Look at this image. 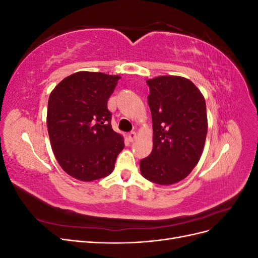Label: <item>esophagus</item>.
<instances>
[{
	"mask_svg": "<svg viewBox=\"0 0 258 258\" xmlns=\"http://www.w3.org/2000/svg\"><path fill=\"white\" fill-rule=\"evenodd\" d=\"M136 139H137V134H136V132H130V134L128 135L129 142H135Z\"/></svg>",
	"mask_w": 258,
	"mask_h": 258,
	"instance_id": "esophagus-1",
	"label": "esophagus"
}]
</instances>
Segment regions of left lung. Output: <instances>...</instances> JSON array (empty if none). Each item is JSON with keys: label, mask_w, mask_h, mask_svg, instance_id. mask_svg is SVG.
Instances as JSON below:
<instances>
[{"label": "left lung", "mask_w": 258, "mask_h": 258, "mask_svg": "<svg viewBox=\"0 0 258 258\" xmlns=\"http://www.w3.org/2000/svg\"><path fill=\"white\" fill-rule=\"evenodd\" d=\"M153 120V151L140 161L141 174L159 185L182 181L198 163L206 143V100L192 82L165 75L146 81Z\"/></svg>", "instance_id": "8db88e82"}]
</instances>
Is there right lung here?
I'll use <instances>...</instances> for the list:
<instances>
[{"instance_id": "right-lung-1", "label": "right lung", "mask_w": 258, "mask_h": 258, "mask_svg": "<svg viewBox=\"0 0 258 258\" xmlns=\"http://www.w3.org/2000/svg\"><path fill=\"white\" fill-rule=\"evenodd\" d=\"M118 75L81 71L62 80L48 99L47 129L60 167L72 177L91 182L114 170L124 147L112 128L107 100Z\"/></svg>"}]
</instances>
